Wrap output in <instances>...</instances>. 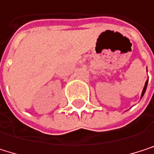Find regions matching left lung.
I'll return each mask as SVG.
<instances>
[{
    "mask_svg": "<svg viewBox=\"0 0 154 154\" xmlns=\"http://www.w3.org/2000/svg\"><path fill=\"white\" fill-rule=\"evenodd\" d=\"M148 81H149V80H147V81H146V82H145V85H144V88H143V90H142V93H141V96H140V98H142L143 94H145L146 88H147V84H148Z\"/></svg>",
    "mask_w": 154,
    "mask_h": 154,
    "instance_id": "left-lung-1",
    "label": "left lung"
}]
</instances>
